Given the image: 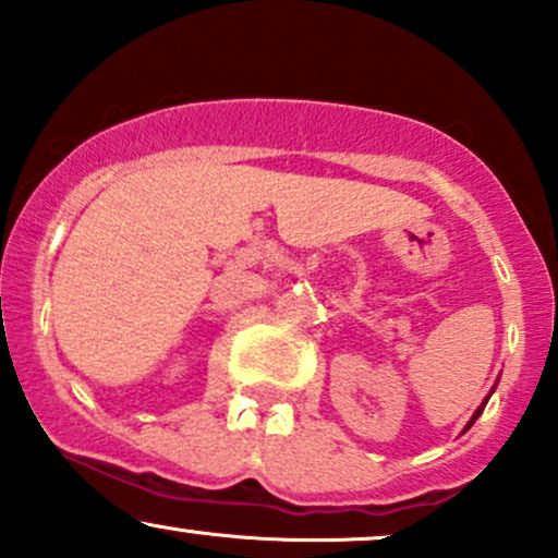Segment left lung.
I'll use <instances>...</instances> for the list:
<instances>
[{
    "instance_id": "obj_1",
    "label": "left lung",
    "mask_w": 558,
    "mask_h": 558,
    "mask_svg": "<svg viewBox=\"0 0 558 558\" xmlns=\"http://www.w3.org/2000/svg\"><path fill=\"white\" fill-rule=\"evenodd\" d=\"M485 403H488V399H485V401H483V403H480V407H477V412H475V414H472V420H470V422H466V427H464V430H470V427H472V425H475V420H477V417H480V414H483V409H485Z\"/></svg>"
}]
</instances>
